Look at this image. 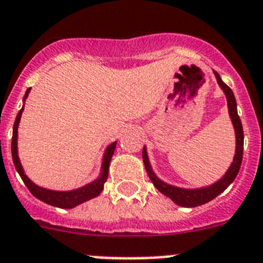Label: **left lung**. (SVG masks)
Instances as JSON below:
<instances>
[{
	"mask_svg": "<svg viewBox=\"0 0 263 263\" xmlns=\"http://www.w3.org/2000/svg\"><path fill=\"white\" fill-rule=\"evenodd\" d=\"M216 77V81H218L219 86L223 90V92L226 93V98H227V104H228V112H230V117L232 120L233 127H235V134H236V153L233 156L232 164L230 165L228 171L226 172V175L221 177L220 180L215 182V184H211L209 186L204 187H198V189H184V187H177L173 186V185L165 184L164 181H161L160 179H158V176L154 173L153 168L150 165V161H148L147 151L146 147H143L142 151V156H143V163L144 168L147 171L148 177L151 179L153 184L155 185L156 189L167 196L168 198L172 199L176 204L182 207H197L201 206V204L207 203L210 202L211 199H214L215 197H218L220 193L224 192L228 186L233 182V180L236 179L240 167H241L242 161V150H244V132H242V125L241 120L237 115V104H236V99L233 95L232 90L228 87L224 82L221 81L220 76H219L216 71H214Z\"/></svg>",
	"mask_w": 263,
	"mask_h": 263,
	"instance_id": "8db88e82",
	"label": "left lung"
}]
</instances>
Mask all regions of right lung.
Wrapping results in <instances>:
<instances>
[{"mask_svg":"<svg viewBox=\"0 0 263 263\" xmlns=\"http://www.w3.org/2000/svg\"><path fill=\"white\" fill-rule=\"evenodd\" d=\"M31 88H27L25 93V98H23V102H26L28 93H30ZM23 112V107L19 110L18 115H16L15 122H14L13 127V138H11V156H13L14 165H15V170L18 171L21 179L23 180L26 186L28 187L32 196L36 197L40 201L45 202V203L50 204V206L61 207V209H73V207L78 206V204L83 203V202L88 201L91 198H95L98 197L100 193L103 192V187H104V182L107 181L108 177V170H109V163L110 159H112L113 153H115L116 143L117 142H113L105 150L104 156H103V163H102V172L100 176L95 181L90 182V184L84 185V186L79 187L76 190H69V192H56V190H49L44 189L42 186H37L36 184H33L27 176H26L23 167L21 164V160H19L18 156V125L21 121V116Z\"/></svg>","mask_w":263,"mask_h":263,"instance_id":"add662e5","label":"right lung"}]
</instances>
